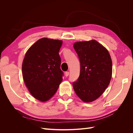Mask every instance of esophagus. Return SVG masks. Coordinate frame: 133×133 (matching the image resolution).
<instances>
[{
    "label": "esophagus",
    "mask_w": 133,
    "mask_h": 133,
    "mask_svg": "<svg viewBox=\"0 0 133 133\" xmlns=\"http://www.w3.org/2000/svg\"><path fill=\"white\" fill-rule=\"evenodd\" d=\"M65 74V76H68V75H69V71H66Z\"/></svg>",
    "instance_id": "34e87169"
}]
</instances>
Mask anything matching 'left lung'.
<instances>
[{
	"mask_svg": "<svg viewBox=\"0 0 133 133\" xmlns=\"http://www.w3.org/2000/svg\"><path fill=\"white\" fill-rule=\"evenodd\" d=\"M80 63L78 80L73 83L76 94L84 102L98 99L107 89L112 75V61L106 48L97 41L74 44Z\"/></svg>",
	"mask_w": 133,
	"mask_h": 133,
	"instance_id": "8db88e82",
	"label": "left lung"
}]
</instances>
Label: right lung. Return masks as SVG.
Returning <instances> with one entry per match:
<instances>
[{
    "label": "right lung",
    "instance_id": "right-lung-1",
    "mask_svg": "<svg viewBox=\"0 0 133 133\" xmlns=\"http://www.w3.org/2000/svg\"><path fill=\"white\" fill-rule=\"evenodd\" d=\"M63 42L43 38L28 50L22 64L24 81L34 98L46 102L57 92L63 80L59 54Z\"/></svg>",
    "mask_w": 133,
    "mask_h": 133
}]
</instances>
